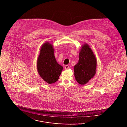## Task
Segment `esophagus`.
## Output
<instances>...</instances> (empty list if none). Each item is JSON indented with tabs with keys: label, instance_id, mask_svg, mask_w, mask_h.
<instances>
[{
	"label": "esophagus",
	"instance_id": "34e87169",
	"mask_svg": "<svg viewBox=\"0 0 127 127\" xmlns=\"http://www.w3.org/2000/svg\"><path fill=\"white\" fill-rule=\"evenodd\" d=\"M68 67H69V66L68 65H66L65 66V69H67L68 68Z\"/></svg>",
	"mask_w": 127,
	"mask_h": 127
}]
</instances>
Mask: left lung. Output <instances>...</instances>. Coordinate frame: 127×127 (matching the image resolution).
<instances>
[{
    "label": "left lung",
    "mask_w": 127,
    "mask_h": 127,
    "mask_svg": "<svg viewBox=\"0 0 127 127\" xmlns=\"http://www.w3.org/2000/svg\"><path fill=\"white\" fill-rule=\"evenodd\" d=\"M79 57V62L74 66L75 78L79 84L84 85L95 75L97 60L87 44L82 46Z\"/></svg>",
    "instance_id": "obj_1"
}]
</instances>
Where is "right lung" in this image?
I'll list each match as a JSON object with an SVG mask.
<instances>
[{"label": "right lung", "instance_id": "1", "mask_svg": "<svg viewBox=\"0 0 127 127\" xmlns=\"http://www.w3.org/2000/svg\"><path fill=\"white\" fill-rule=\"evenodd\" d=\"M53 45L48 42L44 43L40 50L37 61V69L41 78L48 84L58 81L63 69L57 62L54 56Z\"/></svg>", "mask_w": 127, "mask_h": 127}]
</instances>
